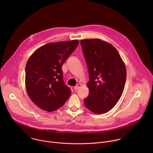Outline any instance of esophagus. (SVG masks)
I'll list each match as a JSON object with an SVG mask.
<instances>
[{
    "label": "esophagus",
    "mask_w": 153,
    "mask_h": 153,
    "mask_svg": "<svg viewBox=\"0 0 153 153\" xmlns=\"http://www.w3.org/2000/svg\"><path fill=\"white\" fill-rule=\"evenodd\" d=\"M81 84H80V83H79V84H77L76 86H74V89L75 90H78L79 88H80V87L81 86Z\"/></svg>",
    "instance_id": "34e87169"
}]
</instances>
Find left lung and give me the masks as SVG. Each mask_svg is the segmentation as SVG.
<instances>
[{
	"mask_svg": "<svg viewBox=\"0 0 153 153\" xmlns=\"http://www.w3.org/2000/svg\"><path fill=\"white\" fill-rule=\"evenodd\" d=\"M88 67L90 93L84 99L89 110L96 114L108 112L119 100L125 85V65L116 48L99 39L80 40Z\"/></svg>",
	"mask_w": 153,
	"mask_h": 153,
	"instance_id": "left-lung-1",
	"label": "left lung"
}]
</instances>
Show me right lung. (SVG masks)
Masks as SVG:
<instances>
[{
	"mask_svg": "<svg viewBox=\"0 0 153 153\" xmlns=\"http://www.w3.org/2000/svg\"><path fill=\"white\" fill-rule=\"evenodd\" d=\"M79 41L49 43L36 50L25 67V88L32 100L42 110L52 112L63 106L71 91L63 80L62 67L77 48Z\"/></svg>",
	"mask_w": 153,
	"mask_h": 153,
	"instance_id": "right-lung-1",
	"label": "right lung"
}]
</instances>
